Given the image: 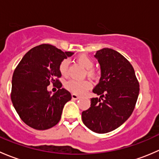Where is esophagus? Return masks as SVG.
I'll use <instances>...</instances> for the list:
<instances>
[{
    "instance_id": "1",
    "label": "esophagus",
    "mask_w": 159,
    "mask_h": 159,
    "mask_svg": "<svg viewBox=\"0 0 159 159\" xmlns=\"http://www.w3.org/2000/svg\"><path fill=\"white\" fill-rule=\"evenodd\" d=\"M71 97H72V99H74V100H77V99L80 98V96L76 94H72Z\"/></svg>"
}]
</instances>
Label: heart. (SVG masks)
<instances>
[{
    "mask_svg": "<svg viewBox=\"0 0 159 159\" xmlns=\"http://www.w3.org/2000/svg\"><path fill=\"white\" fill-rule=\"evenodd\" d=\"M77 61L81 64L82 66L86 68V74L91 78H96L98 75L97 71L94 68V61L89 56L86 54H80L77 57ZM68 61L67 59H64L60 62L58 65V70L62 76L65 77L68 75ZM92 84L89 80H83V81H78V80L70 79L67 81L65 84V88L70 91V92L74 94H82L85 92L87 90L91 89Z\"/></svg>",
    "mask_w": 159,
    "mask_h": 159,
    "instance_id": "obj_1",
    "label": "heart"
}]
</instances>
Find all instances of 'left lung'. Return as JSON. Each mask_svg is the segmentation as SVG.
Instances as JSON below:
<instances>
[{
  "mask_svg": "<svg viewBox=\"0 0 159 159\" xmlns=\"http://www.w3.org/2000/svg\"><path fill=\"white\" fill-rule=\"evenodd\" d=\"M94 57L101 66L100 81L93 92L91 107L81 115L89 129L99 134L121 126L131 116L139 94V83L132 65L123 55L111 48L98 51Z\"/></svg>",
  "mask_w": 159,
  "mask_h": 159,
  "instance_id": "left-lung-1",
  "label": "left lung"
}]
</instances>
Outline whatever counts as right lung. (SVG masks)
Segmentation results:
<instances>
[{
    "label": "right lung",
    "mask_w": 159,
    "mask_h": 159,
    "mask_svg": "<svg viewBox=\"0 0 159 159\" xmlns=\"http://www.w3.org/2000/svg\"><path fill=\"white\" fill-rule=\"evenodd\" d=\"M73 54L43 44L28 51L16 67L12 77L11 102L20 119L28 126L45 130L59 122L71 94L61 89L58 65ZM51 83L59 89L53 96L47 89Z\"/></svg>",
    "instance_id": "obj_1"
}]
</instances>
